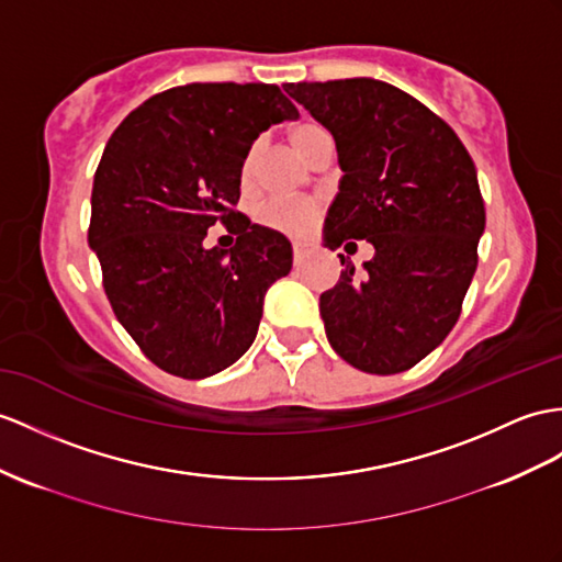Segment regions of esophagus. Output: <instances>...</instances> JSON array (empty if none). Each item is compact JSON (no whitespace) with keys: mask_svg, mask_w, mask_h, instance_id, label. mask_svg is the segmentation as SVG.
Segmentation results:
<instances>
[{"mask_svg":"<svg viewBox=\"0 0 562 562\" xmlns=\"http://www.w3.org/2000/svg\"><path fill=\"white\" fill-rule=\"evenodd\" d=\"M307 252H312V243H307V240H293V255H295V259H303Z\"/></svg>","mask_w":562,"mask_h":562,"instance_id":"34e87169","label":"esophagus"}]
</instances>
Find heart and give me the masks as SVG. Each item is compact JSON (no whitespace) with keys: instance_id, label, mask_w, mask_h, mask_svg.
<instances>
[{"instance_id":"heart-1","label":"heart","mask_w":562,"mask_h":562,"mask_svg":"<svg viewBox=\"0 0 562 562\" xmlns=\"http://www.w3.org/2000/svg\"><path fill=\"white\" fill-rule=\"evenodd\" d=\"M324 138H328L326 131L317 121H310V119L295 123V126L289 131V143L303 159H307L312 149L317 147V143H322ZM255 169H257V145L250 147V153L243 159V169H240L243 183L252 181ZM317 212H319L317 202L312 200H267L257 207L255 218L257 224H262L271 231H279V234H305V231L312 226L314 216H317Z\"/></svg>"}]
</instances>
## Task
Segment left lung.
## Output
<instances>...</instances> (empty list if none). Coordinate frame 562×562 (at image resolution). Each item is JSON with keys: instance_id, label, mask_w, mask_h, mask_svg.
I'll list each match as a JSON object with an SVG mask.
<instances>
[{"instance_id": "8db88e82", "label": "left lung", "mask_w": 562, "mask_h": 562, "mask_svg": "<svg viewBox=\"0 0 562 562\" xmlns=\"http://www.w3.org/2000/svg\"><path fill=\"white\" fill-rule=\"evenodd\" d=\"M334 135L344 171L324 245H374L358 273L319 297L331 348L367 374H398L441 346L460 317L486 214L474 161L453 128L374 78L285 83Z\"/></svg>"}]
</instances>
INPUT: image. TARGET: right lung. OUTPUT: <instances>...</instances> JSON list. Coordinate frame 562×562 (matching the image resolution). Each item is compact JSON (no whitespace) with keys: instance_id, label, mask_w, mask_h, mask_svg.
<instances>
[{"instance_id":"obj_1","label":"right lung","mask_w":562,"mask_h":562,"mask_svg":"<svg viewBox=\"0 0 562 562\" xmlns=\"http://www.w3.org/2000/svg\"><path fill=\"white\" fill-rule=\"evenodd\" d=\"M277 86L190 83L143 102L109 138L92 183L88 243L116 319L159 369L204 379L252 346L291 240L234 212L259 133L295 119ZM216 221L234 249H204Z\"/></svg>"}]
</instances>
